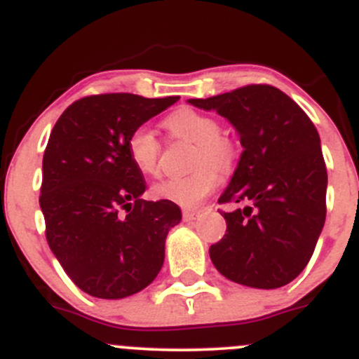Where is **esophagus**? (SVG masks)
<instances>
[{"label":"esophagus","instance_id":"esophagus-1","mask_svg":"<svg viewBox=\"0 0 359 359\" xmlns=\"http://www.w3.org/2000/svg\"><path fill=\"white\" fill-rule=\"evenodd\" d=\"M196 217H198V212H190V210H184L183 212V220H184V222H191V220H195Z\"/></svg>","mask_w":359,"mask_h":359}]
</instances>
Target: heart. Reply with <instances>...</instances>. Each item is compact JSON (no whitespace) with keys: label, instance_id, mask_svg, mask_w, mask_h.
<instances>
[{"label":"heart","instance_id":"1","mask_svg":"<svg viewBox=\"0 0 359 359\" xmlns=\"http://www.w3.org/2000/svg\"><path fill=\"white\" fill-rule=\"evenodd\" d=\"M164 127L175 137L195 144L191 166L195 171L180 178H168L151 188L152 198L183 208H196L219 187V173L232 171L239 151L232 137L224 134L219 120L193 108H178L164 118ZM127 154L140 175L159 172L161 142L154 132L140 126L127 139ZM217 170L215 172V169Z\"/></svg>","mask_w":359,"mask_h":359}]
</instances>
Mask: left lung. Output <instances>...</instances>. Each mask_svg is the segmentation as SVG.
<instances>
[{"label":"left lung","mask_w":359,"mask_h":359,"mask_svg":"<svg viewBox=\"0 0 359 359\" xmlns=\"http://www.w3.org/2000/svg\"><path fill=\"white\" fill-rule=\"evenodd\" d=\"M225 116L244 151L219 203L227 232L210 259L229 280L280 288L307 266L325 222L327 168L319 132L307 114L275 86L248 84L210 98L188 100Z\"/></svg>","instance_id":"left-lung-1"}]
</instances>
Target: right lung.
<instances>
[{"label":"right lung","instance_id":"add662e5","mask_svg":"<svg viewBox=\"0 0 359 359\" xmlns=\"http://www.w3.org/2000/svg\"><path fill=\"white\" fill-rule=\"evenodd\" d=\"M180 96H84L52 128L42 161L46 237L67 276L96 299H126L152 283L164 263L178 205L140 198L144 175L127 154L134 128Z\"/></svg>","mask_w":359,"mask_h":359}]
</instances>
